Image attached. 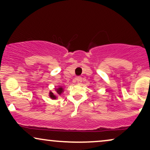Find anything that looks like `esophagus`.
I'll use <instances>...</instances> for the list:
<instances>
[{"instance_id": "1", "label": "esophagus", "mask_w": 150, "mask_h": 150, "mask_svg": "<svg viewBox=\"0 0 150 150\" xmlns=\"http://www.w3.org/2000/svg\"><path fill=\"white\" fill-rule=\"evenodd\" d=\"M76 80H77V82H78V83H81V82H82V78L81 77L78 76V77H76Z\"/></svg>"}]
</instances>
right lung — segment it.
<instances>
[{
	"mask_svg": "<svg viewBox=\"0 0 150 150\" xmlns=\"http://www.w3.org/2000/svg\"><path fill=\"white\" fill-rule=\"evenodd\" d=\"M56 92L58 93V95H60V94H61V93L63 92V89L62 88V87H59V88L56 89ZM49 96H50V97L51 98V99H56V95H54V94H53V93L51 92L49 93Z\"/></svg>",
	"mask_w": 150,
	"mask_h": 150,
	"instance_id": "add662e5",
	"label": "right lung"
}]
</instances>
